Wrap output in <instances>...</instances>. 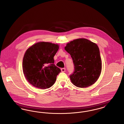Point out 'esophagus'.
Instances as JSON below:
<instances>
[{"label": "esophagus", "instance_id": "1", "mask_svg": "<svg viewBox=\"0 0 124 124\" xmlns=\"http://www.w3.org/2000/svg\"><path fill=\"white\" fill-rule=\"evenodd\" d=\"M61 71L62 72H65V68H61Z\"/></svg>", "mask_w": 124, "mask_h": 124}]
</instances>
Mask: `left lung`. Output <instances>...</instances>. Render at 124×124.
Wrapping results in <instances>:
<instances>
[{
	"mask_svg": "<svg viewBox=\"0 0 124 124\" xmlns=\"http://www.w3.org/2000/svg\"><path fill=\"white\" fill-rule=\"evenodd\" d=\"M65 50L71 55L74 65L71 83L80 88L87 87L96 82L102 70V61L98 45L87 39L80 38L68 43Z\"/></svg>",
	"mask_w": 124,
	"mask_h": 124,
	"instance_id": "obj_1",
	"label": "left lung"
}]
</instances>
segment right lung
Segmentation results:
<instances>
[{
    "instance_id": "right-lung-1",
    "label": "right lung",
    "mask_w": 124,
    "mask_h": 124,
    "mask_svg": "<svg viewBox=\"0 0 124 124\" xmlns=\"http://www.w3.org/2000/svg\"><path fill=\"white\" fill-rule=\"evenodd\" d=\"M59 47L58 44L39 42L27 49L23 59V71L32 85L41 89L53 85L61 71L54 64L53 58Z\"/></svg>"
}]
</instances>
